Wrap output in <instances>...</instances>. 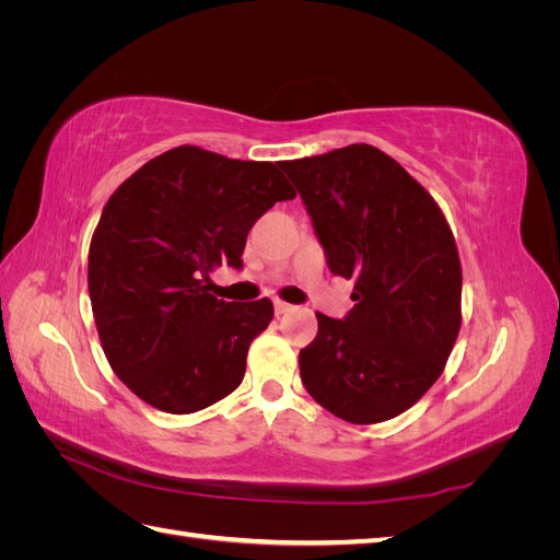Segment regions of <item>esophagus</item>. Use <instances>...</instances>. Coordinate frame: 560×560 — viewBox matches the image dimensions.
I'll list each match as a JSON object with an SVG mask.
<instances>
[{
	"label": "esophagus",
	"mask_w": 560,
	"mask_h": 560,
	"mask_svg": "<svg viewBox=\"0 0 560 560\" xmlns=\"http://www.w3.org/2000/svg\"><path fill=\"white\" fill-rule=\"evenodd\" d=\"M294 306H290V303H284V301H276V315H284V313H290Z\"/></svg>",
	"instance_id": "34e87169"
}]
</instances>
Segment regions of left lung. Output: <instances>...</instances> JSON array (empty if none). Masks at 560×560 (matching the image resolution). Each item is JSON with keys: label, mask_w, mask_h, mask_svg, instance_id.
I'll list each match as a JSON object with an SVG mask.
<instances>
[{"label": "left lung", "mask_w": 560, "mask_h": 560, "mask_svg": "<svg viewBox=\"0 0 560 560\" xmlns=\"http://www.w3.org/2000/svg\"><path fill=\"white\" fill-rule=\"evenodd\" d=\"M334 276L354 280L343 319L317 315L299 352L308 395L354 425L404 413L442 376L460 331L463 268L436 200L371 144L282 161Z\"/></svg>", "instance_id": "obj_1"}]
</instances>
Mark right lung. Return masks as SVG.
Here are the masks:
<instances>
[{"label": "right lung", "instance_id": "add662e5", "mask_svg": "<svg viewBox=\"0 0 560 560\" xmlns=\"http://www.w3.org/2000/svg\"><path fill=\"white\" fill-rule=\"evenodd\" d=\"M296 191L278 163L182 144L144 163L107 200L89 249L100 343L132 395L196 413L243 383L270 299L226 303L208 273L243 266L254 222Z\"/></svg>", "mask_w": 560, "mask_h": 560}]
</instances>
